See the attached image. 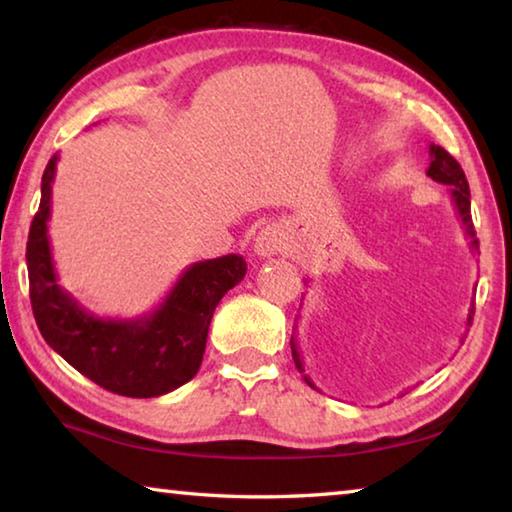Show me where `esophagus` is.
<instances>
[{"mask_svg":"<svg viewBox=\"0 0 512 512\" xmlns=\"http://www.w3.org/2000/svg\"><path fill=\"white\" fill-rule=\"evenodd\" d=\"M287 248V235L280 225H266L255 237V253L259 257H273Z\"/></svg>","mask_w":512,"mask_h":512,"instance_id":"1","label":"esophagus"}]
</instances>
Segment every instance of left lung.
<instances>
[{"label": "left lung", "mask_w": 512, "mask_h": 512, "mask_svg": "<svg viewBox=\"0 0 512 512\" xmlns=\"http://www.w3.org/2000/svg\"><path fill=\"white\" fill-rule=\"evenodd\" d=\"M429 158H431V162H429L427 176L431 180H436V183H440V185H447L449 196H452V203L456 207L458 219H461V223H463L465 237H467V241H470V250H472V253H479V239H476L472 212H470V185H467V178H465V173L461 169V164H458L452 158V155H449L443 149V146H436V144L429 146ZM307 284H309V280H307ZM472 316H474V302L470 307V314H467V323H465L467 327L472 325ZM463 341H465V334L461 336V343ZM291 354H293V361H296V368L302 372V379H305L311 388H316L314 381H311L309 375L305 372V363H302L298 343H296V339H293V336H291ZM316 391H318V388H316Z\"/></svg>", "instance_id": "obj_1"}]
</instances>
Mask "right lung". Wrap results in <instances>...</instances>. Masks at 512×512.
I'll return each instance as SVG.
<instances>
[{
	"label": "right lung",
	"instance_id": "obj_1",
	"mask_svg": "<svg viewBox=\"0 0 512 512\" xmlns=\"http://www.w3.org/2000/svg\"><path fill=\"white\" fill-rule=\"evenodd\" d=\"M58 153L42 173L40 207L27 241L29 296L42 339L94 384L126 397H160L201 368L214 309L248 271L241 255L187 266L158 307L137 318L90 314L58 284L49 244Z\"/></svg>",
	"mask_w": 512,
	"mask_h": 512
}]
</instances>
